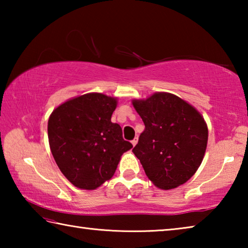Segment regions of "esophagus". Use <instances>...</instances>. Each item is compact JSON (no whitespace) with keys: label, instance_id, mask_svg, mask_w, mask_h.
<instances>
[{"label":"esophagus","instance_id":"esophagus-1","mask_svg":"<svg viewBox=\"0 0 248 248\" xmlns=\"http://www.w3.org/2000/svg\"><path fill=\"white\" fill-rule=\"evenodd\" d=\"M131 143H132V145H133V146L138 143V137H137V138H134V139L131 141Z\"/></svg>","mask_w":248,"mask_h":248}]
</instances>
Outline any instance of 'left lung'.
I'll use <instances>...</instances> for the list:
<instances>
[{
  "instance_id": "1",
  "label": "left lung",
  "mask_w": 248,
  "mask_h": 248,
  "mask_svg": "<svg viewBox=\"0 0 248 248\" xmlns=\"http://www.w3.org/2000/svg\"><path fill=\"white\" fill-rule=\"evenodd\" d=\"M145 129L132 152L149 179L161 189L190 179L202 162L208 127L200 112L170 93H155L132 102Z\"/></svg>"
}]
</instances>
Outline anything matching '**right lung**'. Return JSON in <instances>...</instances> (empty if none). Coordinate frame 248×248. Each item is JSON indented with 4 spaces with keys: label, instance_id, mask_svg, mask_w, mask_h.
<instances>
[{
    "label": "right lung",
    "instance_id": "1",
    "mask_svg": "<svg viewBox=\"0 0 248 248\" xmlns=\"http://www.w3.org/2000/svg\"><path fill=\"white\" fill-rule=\"evenodd\" d=\"M117 98L89 93L66 100L48 120L49 145L71 184L93 190L114 176L121 155L132 148L111 123Z\"/></svg>",
    "mask_w": 248,
    "mask_h": 248
}]
</instances>
